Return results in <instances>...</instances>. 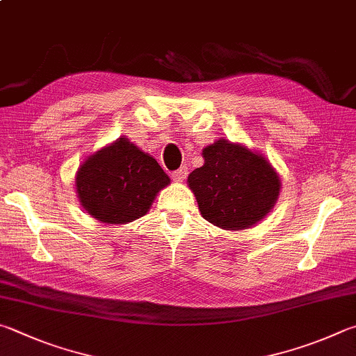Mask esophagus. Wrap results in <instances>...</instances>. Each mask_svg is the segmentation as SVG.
I'll return each mask as SVG.
<instances>
[{"label":"esophagus","mask_w":356,"mask_h":356,"mask_svg":"<svg viewBox=\"0 0 356 356\" xmlns=\"http://www.w3.org/2000/svg\"><path fill=\"white\" fill-rule=\"evenodd\" d=\"M171 176H172L174 180H176V182H184V180L186 179V176H188V168H186V166L179 168V170L174 171Z\"/></svg>","instance_id":"obj_1"}]
</instances>
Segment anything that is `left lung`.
<instances>
[{
  "mask_svg": "<svg viewBox=\"0 0 356 356\" xmlns=\"http://www.w3.org/2000/svg\"><path fill=\"white\" fill-rule=\"evenodd\" d=\"M202 156L205 163L190 174L188 185L207 221L240 230L268 215L280 180L266 159L227 140L207 146Z\"/></svg>",
  "mask_w": 356,
  "mask_h": 356,
  "instance_id": "obj_1",
  "label": "left lung"
}]
</instances>
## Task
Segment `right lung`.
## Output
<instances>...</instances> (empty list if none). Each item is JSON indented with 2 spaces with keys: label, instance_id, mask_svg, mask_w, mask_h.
Returning <instances> with one entry per match:
<instances>
[{
  "label": "right lung",
  "instance_id": "obj_1",
  "mask_svg": "<svg viewBox=\"0 0 356 356\" xmlns=\"http://www.w3.org/2000/svg\"><path fill=\"white\" fill-rule=\"evenodd\" d=\"M170 177L127 138L116 140L77 171L76 188L90 215L106 224H126L143 216Z\"/></svg>",
  "mask_w": 356,
  "mask_h": 356
}]
</instances>
